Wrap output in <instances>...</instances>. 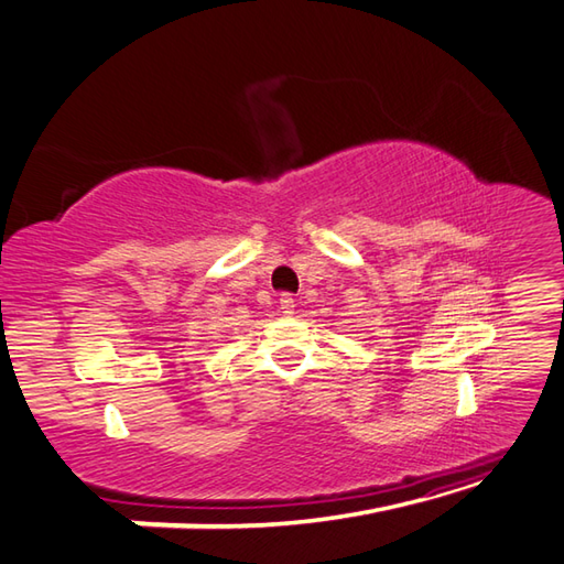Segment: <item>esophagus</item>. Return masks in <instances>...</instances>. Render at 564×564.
I'll return each mask as SVG.
<instances>
[{
    "label": "esophagus",
    "mask_w": 564,
    "mask_h": 564,
    "mask_svg": "<svg viewBox=\"0 0 564 564\" xmlns=\"http://www.w3.org/2000/svg\"><path fill=\"white\" fill-rule=\"evenodd\" d=\"M279 303H281V313H283V315H293V313H295V301H293V295L283 293Z\"/></svg>",
    "instance_id": "esophagus-1"
}]
</instances>
